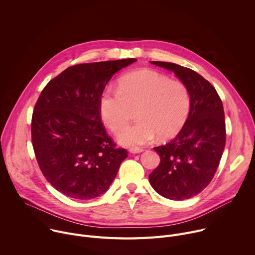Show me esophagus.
Segmentation results:
<instances>
[{"instance_id":"1","label":"esophagus","mask_w":255,"mask_h":255,"mask_svg":"<svg viewBox=\"0 0 255 255\" xmlns=\"http://www.w3.org/2000/svg\"><path fill=\"white\" fill-rule=\"evenodd\" d=\"M129 151H130V153H132V154H137V153H141V152L143 151V149H141V148H139V147H132V148L129 149Z\"/></svg>"}]
</instances>
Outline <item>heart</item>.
Returning <instances> with one entry per match:
<instances>
[{"mask_svg": "<svg viewBox=\"0 0 255 255\" xmlns=\"http://www.w3.org/2000/svg\"><path fill=\"white\" fill-rule=\"evenodd\" d=\"M138 121L123 126L117 133L119 143L138 146L175 136L185 126L191 111V96L185 84L151 69H140L123 76L118 90L106 88L99 100L104 124L116 132L136 109Z\"/></svg>", "mask_w": 255, "mask_h": 255, "instance_id": "obj_1", "label": "heart"}]
</instances>
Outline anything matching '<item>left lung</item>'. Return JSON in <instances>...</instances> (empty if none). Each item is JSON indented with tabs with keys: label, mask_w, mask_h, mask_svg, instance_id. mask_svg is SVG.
Listing matches in <instances>:
<instances>
[{
	"label": "left lung",
	"mask_w": 255,
	"mask_h": 255,
	"mask_svg": "<svg viewBox=\"0 0 255 255\" xmlns=\"http://www.w3.org/2000/svg\"><path fill=\"white\" fill-rule=\"evenodd\" d=\"M151 63L173 71L191 96L185 126L170 142L154 147L160 163L149 174L156 193L183 201L201 193L219 166L226 142L223 104L215 88L198 72L171 62Z\"/></svg>",
	"instance_id": "obj_1"
}]
</instances>
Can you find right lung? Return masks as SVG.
Returning <instances> with one entry per match:
<instances>
[{"label": "right lung", "mask_w": 255, "mask_h": 255, "mask_svg": "<svg viewBox=\"0 0 255 255\" xmlns=\"http://www.w3.org/2000/svg\"><path fill=\"white\" fill-rule=\"evenodd\" d=\"M136 58L70 66L41 92L32 116L36 159L61 194L91 200L110 188L128 156L106 133L99 100L106 85Z\"/></svg>", "instance_id": "1"}]
</instances>
